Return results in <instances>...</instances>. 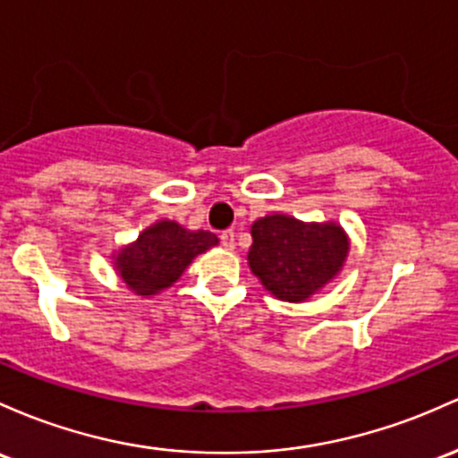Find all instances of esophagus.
<instances>
[{"label":"esophagus","mask_w":458,"mask_h":458,"mask_svg":"<svg viewBox=\"0 0 458 458\" xmlns=\"http://www.w3.org/2000/svg\"><path fill=\"white\" fill-rule=\"evenodd\" d=\"M234 237H237V234H234V230H224V233H221V245H224L225 250H234Z\"/></svg>","instance_id":"obj_1"}]
</instances>
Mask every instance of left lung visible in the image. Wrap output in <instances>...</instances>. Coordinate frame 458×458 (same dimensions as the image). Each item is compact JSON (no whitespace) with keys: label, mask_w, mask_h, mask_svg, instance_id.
I'll list each match as a JSON object with an SVG mask.
<instances>
[{"label":"left lung","mask_w":458,"mask_h":458,"mask_svg":"<svg viewBox=\"0 0 458 458\" xmlns=\"http://www.w3.org/2000/svg\"><path fill=\"white\" fill-rule=\"evenodd\" d=\"M248 265L260 284L283 302H306L344 269L350 237L336 221H302L271 213L250 228Z\"/></svg>","instance_id":"obj_1"}]
</instances>
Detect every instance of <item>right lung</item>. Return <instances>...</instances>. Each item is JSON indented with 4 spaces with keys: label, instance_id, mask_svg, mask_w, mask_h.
Masks as SVG:
<instances>
[{
    "label": "right lung",
    "instance_id": "add662e5",
    "mask_svg": "<svg viewBox=\"0 0 458 458\" xmlns=\"http://www.w3.org/2000/svg\"><path fill=\"white\" fill-rule=\"evenodd\" d=\"M219 239L208 230H187L178 221L158 219L137 241L114 250L113 267L125 286L140 298H154L178 283L198 254L215 248Z\"/></svg>",
    "mask_w": 458,
    "mask_h": 458
}]
</instances>
